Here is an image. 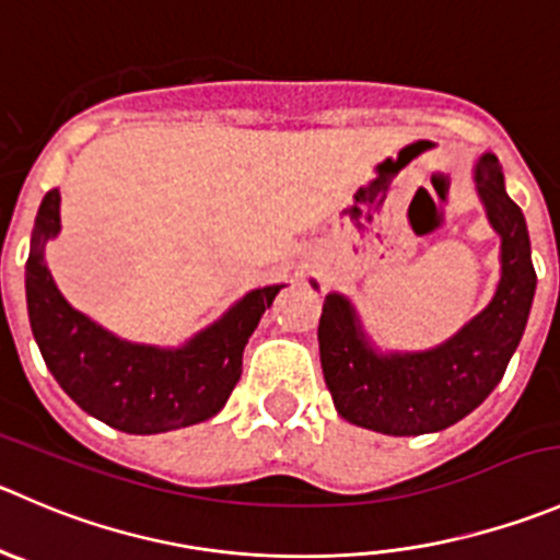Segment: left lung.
I'll return each mask as SVG.
<instances>
[{
	"instance_id": "obj_1",
	"label": "left lung",
	"mask_w": 560,
	"mask_h": 560,
	"mask_svg": "<svg viewBox=\"0 0 560 560\" xmlns=\"http://www.w3.org/2000/svg\"><path fill=\"white\" fill-rule=\"evenodd\" d=\"M474 183L501 237V279L490 303L457 334L430 350H383L350 298L325 295L319 363L336 412L350 424L394 438L430 435L463 421L501 383L528 325L536 270L525 215L506 194L495 155L476 159Z\"/></svg>"
}]
</instances>
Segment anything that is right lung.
<instances>
[{
	"mask_svg": "<svg viewBox=\"0 0 560 560\" xmlns=\"http://www.w3.org/2000/svg\"><path fill=\"white\" fill-rule=\"evenodd\" d=\"M59 188L43 197L26 259V312L48 372L84 412L128 435H159L213 418L243 372V350L287 284L246 292L177 347L119 339L70 306L46 265L62 230Z\"/></svg>",
	"mask_w": 560,
	"mask_h": 560,
	"instance_id": "add662e5",
	"label": "right lung"
}]
</instances>
